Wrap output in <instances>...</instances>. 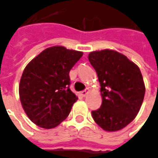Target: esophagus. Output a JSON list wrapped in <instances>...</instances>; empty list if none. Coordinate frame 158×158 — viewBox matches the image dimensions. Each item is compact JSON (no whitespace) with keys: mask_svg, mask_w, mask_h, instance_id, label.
<instances>
[{"mask_svg":"<svg viewBox=\"0 0 158 158\" xmlns=\"http://www.w3.org/2000/svg\"><path fill=\"white\" fill-rule=\"evenodd\" d=\"M89 89H84V90L81 91V92H80V94H81L82 97H85V96L89 93Z\"/></svg>","mask_w":158,"mask_h":158,"instance_id":"34e87169","label":"esophagus"}]
</instances>
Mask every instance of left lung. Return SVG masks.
<instances>
[{
    "mask_svg": "<svg viewBox=\"0 0 158 158\" xmlns=\"http://www.w3.org/2000/svg\"><path fill=\"white\" fill-rule=\"evenodd\" d=\"M100 82L102 105L92 111L94 121L108 132L124 128L136 117L143 102L145 84L136 64L110 49L89 53Z\"/></svg>",
    "mask_w": 158,
    "mask_h": 158,
    "instance_id": "1",
    "label": "left lung"
}]
</instances>
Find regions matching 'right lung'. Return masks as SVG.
Returning a JSON list of instances; mask_svg holds the SVG:
<instances>
[{
  "label": "right lung",
  "instance_id": "obj_1",
  "mask_svg": "<svg viewBox=\"0 0 158 158\" xmlns=\"http://www.w3.org/2000/svg\"><path fill=\"white\" fill-rule=\"evenodd\" d=\"M82 54L64 46H52L25 67L19 83V97L34 124L51 129L69 116L78 99L69 89V71Z\"/></svg>",
  "mask_w": 158,
  "mask_h": 158
}]
</instances>
